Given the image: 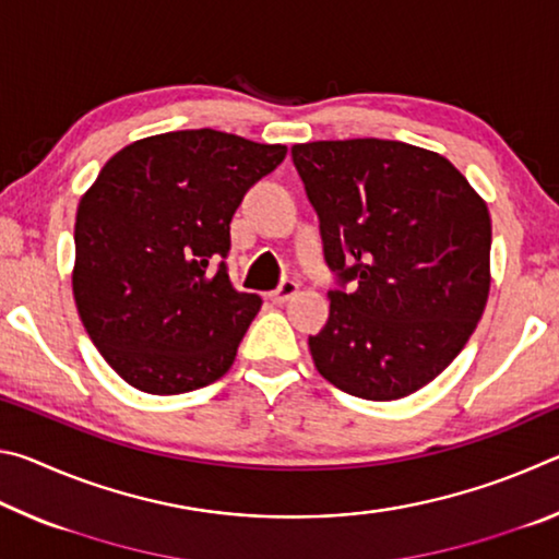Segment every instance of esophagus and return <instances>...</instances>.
<instances>
[{
    "instance_id": "34e87169",
    "label": "esophagus",
    "mask_w": 559,
    "mask_h": 559,
    "mask_svg": "<svg viewBox=\"0 0 559 559\" xmlns=\"http://www.w3.org/2000/svg\"><path fill=\"white\" fill-rule=\"evenodd\" d=\"M296 293H298V283L293 281V278H283L278 283V288L271 290V300L273 302H286V300H290L293 296H296Z\"/></svg>"
}]
</instances>
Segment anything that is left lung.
Here are the masks:
<instances>
[{
  "label": "left lung",
  "instance_id": "8db88e82",
  "mask_svg": "<svg viewBox=\"0 0 559 559\" xmlns=\"http://www.w3.org/2000/svg\"><path fill=\"white\" fill-rule=\"evenodd\" d=\"M290 155L335 273L328 323L308 337L318 372L359 400L421 390L484 316L486 202L447 157L400 140H320Z\"/></svg>",
  "mask_w": 559,
  "mask_h": 559
}]
</instances>
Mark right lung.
Masks as SVG:
<instances>
[{
    "label": "right lung",
    "mask_w": 559,
    "mask_h": 559,
    "mask_svg": "<svg viewBox=\"0 0 559 559\" xmlns=\"http://www.w3.org/2000/svg\"><path fill=\"white\" fill-rule=\"evenodd\" d=\"M286 145L177 130L112 155L75 214L73 298L103 359L147 394L229 370L261 308L229 278L231 216Z\"/></svg>",
    "instance_id": "add662e5"
}]
</instances>
